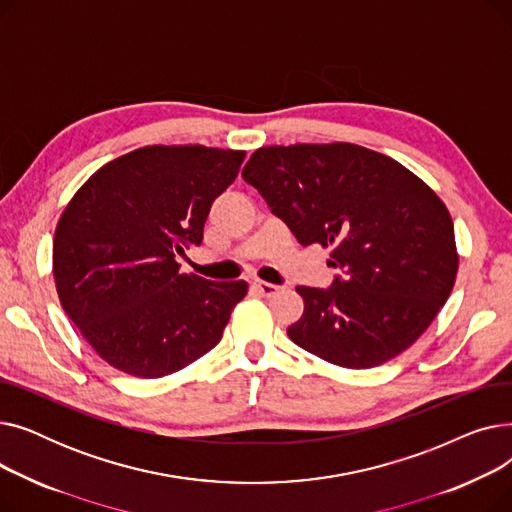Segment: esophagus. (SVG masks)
Instances as JSON below:
<instances>
[{"instance_id":"obj_1","label":"esophagus","mask_w":512,"mask_h":512,"mask_svg":"<svg viewBox=\"0 0 512 512\" xmlns=\"http://www.w3.org/2000/svg\"><path fill=\"white\" fill-rule=\"evenodd\" d=\"M253 288L261 294V297H274L276 292H280L282 288L276 286V284H270V282H261V280H255L253 282Z\"/></svg>"}]
</instances>
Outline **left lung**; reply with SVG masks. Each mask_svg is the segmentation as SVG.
<instances>
[{
  "label": "left lung",
  "instance_id": "left-lung-1",
  "mask_svg": "<svg viewBox=\"0 0 512 512\" xmlns=\"http://www.w3.org/2000/svg\"><path fill=\"white\" fill-rule=\"evenodd\" d=\"M242 178L301 245L332 247L330 290L299 286L294 344L346 369L378 367L429 328L450 297L459 251L444 201L396 159L353 143L257 149Z\"/></svg>",
  "mask_w": 512,
  "mask_h": 512
}]
</instances>
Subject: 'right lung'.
I'll list each match as a JSON object with an SVG mask.
<instances>
[{
    "label": "right lung",
    "mask_w": 512,
    "mask_h": 512,
    "mask_svg": "<svg viewBox=\"0 0 512 512\" xmlns=\"http://www.w3.org/2000/svg\"><path fill=\"white\" fill-rule=\"evenodd\" d=\"M247 151L147 145L101 166L78 188L53 236L60 305L93 351L153 380L220 342L249 284L182 274L178 255L201 245L211 203Z\"/></svg>",
    "instance_id": "right-lung-1"
}]
</instances>
